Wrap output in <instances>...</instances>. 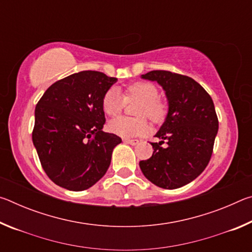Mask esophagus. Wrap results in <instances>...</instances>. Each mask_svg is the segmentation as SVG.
<instances>
[{"mask_svg":"<svg viewBox=\"0 0 252 252\" xmlns=\"http://www.w3.org/2000/svg\"><path fill=\"white\" fill-rule=\"evenodd\" d=\"M126 143H129L131 146H136L139 143V140H130V139H125Z\"/></svg>","mask_w":252,"mask_h":252,"instance_id":"1","label":"esophagus"}]
</instances>
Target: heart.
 I'll list each match as a JSON object with an SVG mask.
<instances>
[{"label":"heart","instance_id":"1","mask_svg":"<svg viewBox=\"0 0 252 252\" xmlns=\"http://www.w3.org/2000/svg\"><path fill=\"white\" fill-rule=\"evenodd\" d=\"M158 96V88L147 81L129 85L125 96L117 88H110L102 99V109L106 116L118 117L125 109L126 101L140 102L135 109V116L139 118H118L110 122V130L123 138H133L142 135L148 131V123L143 117L155 123L163 121L168 113V104Z\"/></svg>","mask_w":252,"mask_h":252}]
</instances>
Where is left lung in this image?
Returning <instances> with one entry per match:
<instances>
[{"label": "left lung", "instance_id": "left-lung-1", "mask_svg": "<svg viewBox=\"0 0 252 252\" xmlns=\"http://www.w3.org/2000/svg\"><path fill=\"white\" fill-rule=\"evenodd\" d=\"M157 81L167 95V118L151 142L152 157L140 161L149 181L163 189H177L193 181L210 161L219 121L209 93L187 75L156 70L141 75ZM165 141L167 146L162 147Z\"/></svg>", "mask_w": 252, "mask_h": 252}]
</instances>
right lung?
<instances>
[{"label": "right lung", "mask_w": 252, "mask_h": 252, "mask_svg": "<svg viewBox=\"0 0 252 252\" xmlns=\"http://www.w3.org/2000/svg\"><path fill=\"white\" fill-rule=\"evenodd\" d=\"M117 80L99 71H81L53 83L37 102L32 140L55 185L82 191L105 174L114 147L122 142L102 131V99Z\"/></svg>", "instance_id": "obj_1"}]
</instances>
